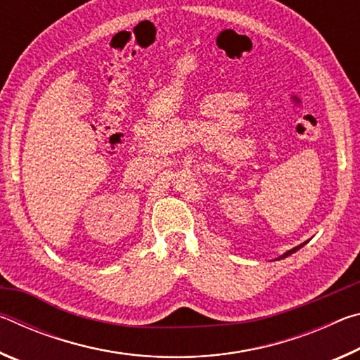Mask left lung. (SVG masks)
I'll use <instances>...</instances> for the list:
<instances>
[{"label": "left lung", "instance_id": "1", "mask_svg": "<svg viewBox=\"0 0 360 360\" xmlns=\"http://www.w3.org/2000/svg\"><path fill=\"white\" fill-rule=\"evenodd\" d=\"M303 245H304V243H303ZM303 245H300V246H297V248H294V249H290V251H288V252H285V254H283L281 255V257H279V259H284V257H288V255H290L292 252H295V251H298V249H300Z\"/></svg>", "mask_w": 360, "mask_h": 360}]
</instances>
